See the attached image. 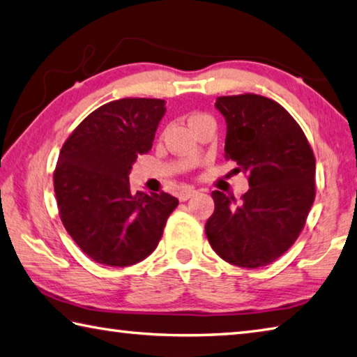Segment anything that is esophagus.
Returning a JSON list of instances; mask_svg holds the SVG:
<instances>
[{
  "mask_svg": "<svg viewBox=\"0 0 357 357\" xmlns=\"http://www.w3.org/2000/svg\"><path fill=\"white\" fill-rule=\"evenodd\" d=\"M197 193H198V190L193 189V187H187V189H183V190H181V192L178 193V198H179L181 201H187L189 198L195 197Z\"/></svg>",
  "mask_w": 357,
  "mask_h": 357,
  "instance_id": "esophagus-1",
  "label": "esophagus"
}]
</instances>
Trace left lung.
I'll use <instances>...</instances> for the list:
<instances>
[{"label": "left lung", "instance_id": "8db88e82", "mask_svg": "<svg viewBox=\"0 0 357 357\" xmlns=\"http://www.w3.org/2000/svg\"><path fill=\"white\" fill-rule=\"evenodd\" d=\"M226 120V159L248 174L250 190L236 201L212 192L215 209L206 236L217 255L257 268L282 256L300 236L315 198V158L300 125L276 101L245 93L220 96Z\"/></svg>", "mask_w": 357, "mask_h": 357}]
</instances>
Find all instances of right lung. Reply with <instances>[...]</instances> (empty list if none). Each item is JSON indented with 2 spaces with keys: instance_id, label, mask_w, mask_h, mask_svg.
Wrapping results in <instances>:
<instances>
[{
  "instance_id": "right-lung-1",
  "label": "right lung",
  "mask_w": 357,
  "mask_h": 357,
  "mask_svg": "<svg viewBox=\"0 0 357 357\" xmlns=\"http://www.w3.org/2000/svg\"><path fill=\"white\" fill-rule=\"evenodd\" d=\"M165 101L123 98L84 119L63 144L54 172L61 220L95 262L128 267L144 261L179 204L170 193L131 192L129 173L151 150Z\"/></svg>"
}]
</instances>
